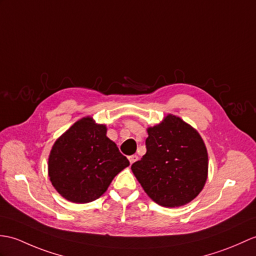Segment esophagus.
Wrapping results in <instances>:
<instances>
[{
	"label": "esophagus",
	"instance_id": "esophagus-1",
	"mask_svg": "<svg viewBox=\"0 0 256 256\" xmlns=\"http://www.w3.org/2000/svg\"><path fill=\"white\" fill-rule=\"evenodd\" d=\"M138 155H132V156H130V157H128V160H130V164H133L135 162H138Z\"/></svg>",
	"mask_w": 256,
	"mask_h": 256
}]
</instances>
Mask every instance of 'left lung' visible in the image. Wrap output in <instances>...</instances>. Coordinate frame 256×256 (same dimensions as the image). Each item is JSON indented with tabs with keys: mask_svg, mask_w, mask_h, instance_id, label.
Returning a JSON list of instances; mask_svg holds the SVG:
<instances>
[{
	"mask_svg": "<svg viewBox=\"0 0 256 256\" xmlns=\"http://www.w3.org/2000/svg\"><path fill=\"white\" fill-rule=\"evenodd\" d=\"M147 132L146 154L130 167L136 179L159 205L178 207L191 202L203 190L208 169L200 135L172 114Z\"/></svg>",
	"mask_w": 256,
	"mask_h": 256,
	"instance_id": "left-lung-1",
	"label": "left lung"
}]
</instances>
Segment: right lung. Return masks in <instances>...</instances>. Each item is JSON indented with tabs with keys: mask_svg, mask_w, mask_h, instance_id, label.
Listing matches in <instances>:
<instances>
[{
	"mask_svg": "<svg viewBox=\"0 0 256 256\" xmlns=\"http://www.w3.org/2000/svg\"><path fill=\"white\" fill-rule=\"evenodd\" d=\"M106 134V126L87 116L54 142L49 156V176L64 198L80 204L99 198L130 164Z\"/></svg>",
	"mask_w": 256,
	"mask_h": 256,
	"instance_id": "add662e5",
	"label": "right lung"
}]
</instances>
